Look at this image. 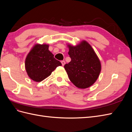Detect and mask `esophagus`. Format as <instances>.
<instances>
[{"instance_id":"34e87169","label":"esophagus","mask_w":132,"mask_h":132,"mask_svg":"<svg viewBox=\"0 0 132 132\" xmlns=\"http://www.w3.org/2000/svg\"><path fill=\"white\" fill-rule=\"evenodd\" d=\"M61 63H62V65L63 66H64L65 65V62L64 61H62V62H61Z\"/></svg>"}]
</instances>
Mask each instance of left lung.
Returning a JSON list of instances; mask_svg holds the SVG:
<instances>
[{"label": "left lung", "mask_w": 132, "mask_h": 132, "mask_svg": "<svg viewBox=\"0 0 132 132\" xmlns=\"http://www.w3.org/2000/svg\"><path fill=\"white\" fill-rule=\"evenodd\" d=\"M71 61L64 68L71 82L80 89H86L97 80L101 70L100 61L89 43L82 41L76 46L68 45Z\"/></svg>", "instance_id": "left-lung-1"}]
</instances>
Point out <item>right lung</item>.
Instances as JSON below:
<instances>
[{
  "mask_svg": "<svg viewBox=\"0 0 132 132\" xmlns=\"http://www.w3.org/2000/svg\"><path fill=\"white\" fill-rule=\"evenodd\" d=\"M49 45L36 44L25 59V69L32 80L40 82L47 78L61 63L48 50Z\"/></svg>",
  "mask_w": 132,
  "mask_h": 132,
  "instance_id": "right-lung-1",
  "label": "right lung"
}]
</instances>
